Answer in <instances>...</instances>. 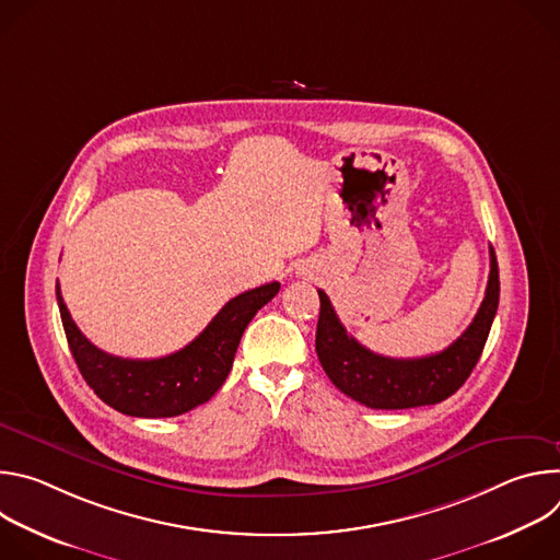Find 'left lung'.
Listing matches in <instances>:
<instances>
[{
  "instance_id": "1",
  "label": "left lung",
  "mask_w": 560,
  "mask_h": 560,
  "mask_svg": "<svg viewBox=\"0 0 560 560\" xmlns=\"http://www.w3.org/2000/svg\"><path fill=\"white\" fill-rule=\"evenodd\" d=\"M499 264L490 248L486 299L467 330L443 352L421 359H389L370 352L350 337L324 290L316 324V357L330 381L354 401L372 410H408L434 406L452 396L481 357L499 307Z\"/></svg>"
}]
</instances>
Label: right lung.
<instances>
[{"label":"right lung","instance_id":"right-lung-1","mask_svg":"<svg viewBox=\"0 0 560 560\" xmlns=\"http://www.w3.org/2000/svg\"><path fill=\"white\" fill-rule=\"evenodd\" d=\"M279 288L272 281L230 299L195 341L162 359H121L100 350L74 326L59 283L57 303L72 359L102 401L128 417L166 419L212 398L232 368L244 330Z\"/></svg>","mask_w":560,"mask_h":560}]
</instances>
